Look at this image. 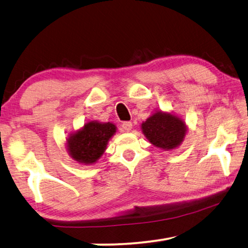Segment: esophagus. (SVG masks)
Segmentation results:
<instances>
[{
	"label": "esophagus",
	"mask_w": 248,
	"mask_h": 248,
	"mask_svg": "<svg viewBox=\"0 0 248 248\" xmlns=\"http://www.w3.org/2000/svg\"><path fill=\"white\" fill-rule=\"evenodd\" d=\"M121 128H123L124 131L128 132L132 129V123L131 121H124V123H123V124H121Z\"/></svg>",
	"instance_id": "1"
}]
</instances>
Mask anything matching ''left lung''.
<instances>
[{
	"instance_id": "1",
	"label": "left lung",
	"mask_w": 248,
	"mask_h": 248,
	"mask_svg": "<svg viewBox=\"0 0 248 248\" xmlns=\"http://www.w3.org/2000/svg\"><path fill=\"white\" fill-rule=\"evenodd\" d=\"M146 139L163 150L177 148L186 134V125L178 117L158 111L142 124Z\"/></svg>"
}]
</instances>
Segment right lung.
Listing matches in <instances>:
<instances>
[{
    "label": "right lung",
    "instance_id": "obj_1",
    "mask_svg": "<svg viewBox=\"0 0 248 248\" xmlns=\"http://www.w3.org/2000/svg\"><path fill=\"white\" fill-rule=\"evenodd\" d=\"M116 132L112 124L91 121L84 124L79 131L71 134L68 139V150L73 159L84 164L95 163L102 156L107 142Z\"/></svg>",
    "mask_w": 248,
    "mask_h": 248
}]
</instances>
